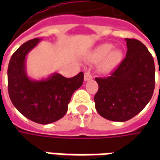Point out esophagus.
<instances>
[{
	"instance_id": "34e87169",
	"label": "esophagus",
	"mask_w": 160,
	"mask_h": 160,
	"mask_svg": "<svg viewBox=\"0 0 160 160\" xmlns=\"http://www.w3.org/2000/svg\"><path fill=\"white\" fill-rule=\"evenodd\" d=\"M92 79V74L90 73V71H87L85 73V77H84V80L85 81H88Z\"/></svg>"
}]
</instances>
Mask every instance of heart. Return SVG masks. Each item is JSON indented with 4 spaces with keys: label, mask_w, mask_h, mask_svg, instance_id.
Masks as SVG:
<instances>
[{
    "label": "heart",
    "mask_w": 160,
    "mask_h": 160,
    "mask_svg": "<svg viewBox=\"0 0 160 160\" xmlns=\"http://www.w3.org/2000/svg\"><path fill=\"white\" fill-rule=\"evenodd\" d=\"M112 49H113L112 44L104 43L98 46L92 55V59L95 62H100L104 60L101 65V68L104 72H108L113 69L122 59V50L118 49L112 50Z\"/></svg>",
    "instance_id": "1"
}]
</instances>
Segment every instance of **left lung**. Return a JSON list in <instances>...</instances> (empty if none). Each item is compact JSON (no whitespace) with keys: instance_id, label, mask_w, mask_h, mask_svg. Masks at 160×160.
<instances>
[{"instance_id":"1","label":"left lung","mask_w":160,"mask_h":160,"mask_svg":"<svg viewBox=\"0 0 160 160\" xmlns=\"http://www.w3.org/2000/svg\"><path fill=\"white\" fill-rule=\"evenodd\" d=\"M125 40L126 57L110 76L95 79L98 84L95 108L101 117L114 122H125L140 113L151 99L155 87L151 53L139 40Z\"/></svg>"}]
</instances>
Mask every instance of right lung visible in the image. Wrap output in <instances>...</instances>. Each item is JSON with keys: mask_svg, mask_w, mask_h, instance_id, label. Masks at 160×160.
Masks as SVG:
<instances>
[{"mask_svg": "<svg viewBox=\"0 0 160 160\" xmlns=\"http://www.w3.org/2000/svg\"><path fill=\"white\" fill-rule=\"evenodd\" d=\"M41 39L29 40L12 54L8 68V94L18 111L32 122L49 124L64 117L71 97L81 87L84 73L66 78L55 73L42 80L27 76L26 57Z\"/></svg>", "mask_w": 160, "mask_h": 160, "instance_id": "add662e5", "label": "right lung"}]
</instances>
